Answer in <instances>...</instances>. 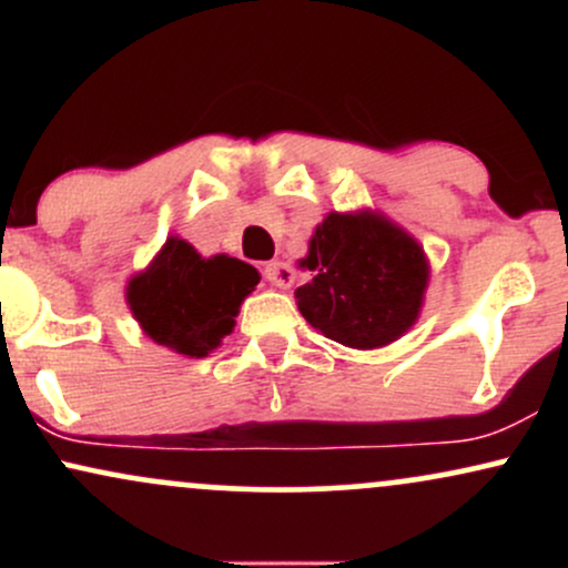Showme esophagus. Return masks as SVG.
I'll return each mask as SVG.
<instances>
[{"instance_id": "esophagus-1", "label": "esophagus", "mask_w": 568, "mask_h": 568, "mask_svg": "<svg viewBox=\"0 0 568 568\" xmlns=\"http://www.w3.org/2000/svg\"><path fill=\"white\" fill-rule=\"evenodd\" d=\"M264 277L270 280L275 288L285 291V288H291L293 280H296V272H293V266L285 264V262H270L264 266Z\"/></svg>"}]
</instances>
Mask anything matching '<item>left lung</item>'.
<instances>
[{"label":"left lung","instance_id":"left-lung-1","mask_svg":"<svg viewBox=\"0 0 568 568\" xmlns=\"http://www.w3.org/2000/svg\"><path fill=\"white\" fill-rule=\"evenodd\" d=\"M298 266L312 280L296 288L304 321L352 349H379L419 321L429 262L414 234L379 211H331Z\"/></svg>","mask_w":568,"mask_h":568}]
</instances>
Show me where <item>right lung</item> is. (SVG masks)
Instances as JSON below:
<instances>
[{
	"label": "right lung",
	"mask_w": 568,
	"mask_h": 568,
	"mask_svg": "<svg viewBox=\"0 0 568 568\" xmlns=\"http://www.w3.org/2000/svg\"><path fill=\"white\" fill-rule=\"evenodd\" d=\"M256 266L240 258H205L186 240L171 237L146 270L128 280V306L141 331L184 357H207L234 331L240 304L256 291Z\"/></svg>",
	"instance_id": "1"
}]
</instances>
